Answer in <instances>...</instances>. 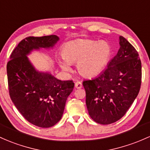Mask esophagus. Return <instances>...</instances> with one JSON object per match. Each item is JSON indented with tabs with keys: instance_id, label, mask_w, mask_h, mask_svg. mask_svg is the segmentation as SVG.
<instances>
[{
	"instance_id": "1",
	"label": "esophagus",
	"mask_w": 150,
	"mask_h": 150,
	"mask_svg": "<svg viewBox=\"0 0 150 150\" xmlns=\"http://www.w3.org/2000/svg\"><path fill=\"white\" fill-rule=\"evenodd\" d=\"M82 86H83V85H82L81 82H80V81L76 82V83H75V87L76 88H78V89L81 88Z\"/></svg>"
}]
</instances>
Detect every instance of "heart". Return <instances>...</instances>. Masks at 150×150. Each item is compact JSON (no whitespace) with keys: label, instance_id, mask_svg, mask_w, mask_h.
Masks as SVG:
<instances>
[{"label":"heart","instance_id":"b5f03b06","mask_svg":"<svg viewBox=\"0 0 150 150\" xmlns=\"http://www.w3.org/2000/svg\"><path fill=\"white\" fill-rule=\"evenodd\" d=\"M112 54L110 44L105 41L78 39L65 43L61 55L65 61L60 60L65 71L71 70L70 65L76 63L77 70L85 78H93L103 71L108 65Z\"/></svg>","mask_w":150,"mask_h":150}]
</instances>
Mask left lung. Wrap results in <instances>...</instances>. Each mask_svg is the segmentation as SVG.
<instances>
[{"label": "left lung", "mask_w": 150, "mask_h": 150, "mask_svg": "<svg viewBox=\"0 0 150 150\" xmlns=\"http://www.w3.org/2000/svg\"><path fill=\"white\" fill-rule=\"evenodd\" d=\"M117 54L96 78L84 80L86 105L90 117L97 123L109 125L121 119L139 93L142 63L137 51L120 36Z\"/></svg>", "instance_id": "1"}]
</instances>
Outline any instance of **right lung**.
<instances>
[{"label": "right lung", "instance_id": "obj_1", "mask_svg": "<svg viewBox=\"0 0 150 150\" xmlns=\"http://www.w3.org/2000/svg\"><path fill=\"white\" fill-rule=\"evenodd\" d=\"M58 40L55 35L25 38L16 46L7 63L11 100L26 120L40 127H50L60 120L75 84L36 71L26 55L34 49L53 47Z\"/></svg>", "mask_w": 150, "mask_h": 150}]
</instances>
